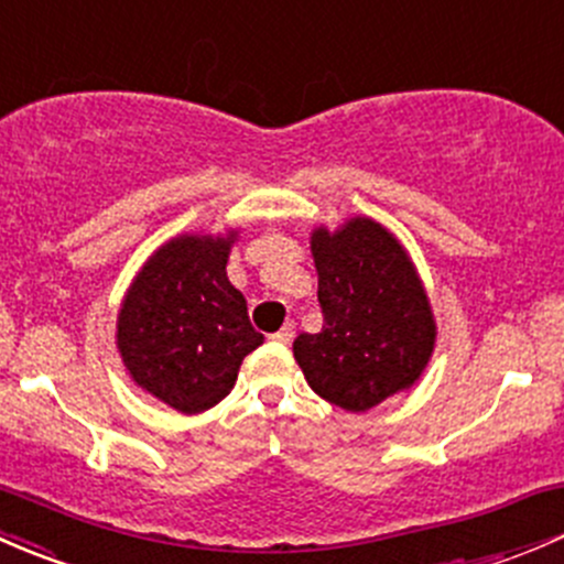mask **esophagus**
<instances>
[{
    "label": "esophagus",
    "instance_id": "1",
    "mask_svg": "<svg viewBox=\"0 0 564 564\" xmlns=\"http://www.w3.org/2000/svg\"><path fill=\"white\" fill-rule=\"evenodd\" d=\"M293 336H295V325L293 323H284L282 328L276 330L274 336H271V339L280 341V345H290V341H293Z\"/></svg>",
    "mask_w": 564,
    "mask_h": 564
}]
</instances>
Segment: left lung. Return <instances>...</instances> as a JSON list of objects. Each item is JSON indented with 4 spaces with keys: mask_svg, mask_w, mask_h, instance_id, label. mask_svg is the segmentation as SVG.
Segmentation results:
<instances>
[{
    "mask_svg": "<svg viewBox=\"0 0 564 564\" xmlns=\"http://www.w3.org/2000/svg\"><path fill=\"white\" fill-rule=\"evenodd\" d=\"M321 334H299L293 356L317 397L367 412L410 391L432 361L437 321L404 243L377 219L347 217L310 236Z\"/></svg>",
    "mask_w": 564,
    "mask_h": 564,
    "instance_id": "1",
    "label": "left lung"
}]
</instances>
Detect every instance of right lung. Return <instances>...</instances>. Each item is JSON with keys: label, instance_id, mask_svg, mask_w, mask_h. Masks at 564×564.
I'll list each match as a JSON object with an SVG mask.
<instances>
[{"label": "right lung", "instance_id": "obj_1", "mask_svg": "<svg viewBox=\"0 0 564 564\" xmlns=\"http://www.w3.org/2000/svg\"><path fill=\"white\" fill-rule=\"evenodd\" d=\"M236 241V228L167 239L132 276L116 315V350L130 380L184 415L223 402L243 356L263 345L225 269Z\"/></svg>", "mask_w": 564, "mask_h": 564}]
</instances>
